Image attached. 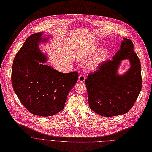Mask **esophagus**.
<instances>
[{"label": "esophagus", "mask_w": 152, "mask_h": 152, "mask_svg": "<svg viewBox=\"0 0 152 152\" xmlns=\"http://www.w3.org/2000/svg\"><path fill=\"white\" fill-rule=\"evenodd\" d=\"M85 80V77L84 75H79V82H81V83H83L84 82Z\"/></svg>", "instance_id": "obj_1"}]
</instances>
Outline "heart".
I'll return each instance as SVG.
<instances>
[{
  "label": "heart",
  "mask_w": 152,
  "mask_h": 152,
  "mask_svg": "<svg viewBox=\"0 0 152 152\" xmlns=\"http://www.w3.org/2000/svg\"><path fill=\"white\" fill-rule=\"evenodd\" d=\"M100 44L97 41L87 42L81 47L77 53V56L80 59H85L90 57L97 50ZM108 51L106 49L100 50L94 57V60L89 64V69H95L101 62L104 61L108 57Z\"/></svg>",
  "instance_id": "obj_1"
}]
</instances>
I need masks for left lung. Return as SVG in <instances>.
I'll return each instance as SVG.
<instances>
[{
    "instance_id": "left-lung-1",
    "label": "left lung",
    "mask_w": 152,
    "mask_h": 152,
    "mask_svg": "<svg viewBox=\"0 0 152 152\" xmlns=\"http://www.w3.org/2000/svg\"><path fill=\"white\" fill-rule=\"evenodd\" d=\"M129 59L131 68L117 73L121 61ZM91 110L106 117L126 113L134 106L142 88L140 62L131 40L124 38L112 61H106L85 80Z\"/></svg>"
}]
</instances>
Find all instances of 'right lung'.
<instances>
[{"instance_id": "1", "label": "right lung", "mask_w": 152, "mask_h": 152, "mask_svg": "<svg viewBox=\"0 0 152 152\" xmlns=\"http://www.w3.org/2000/svg\"><path fill=\"white\" fill-rule=\"evenodd\" d=\"M42 35L39 32L29 36L16 54L12 83L18 98L29 112L48 117L64 109L68 94L77 82L79 73H63L39 63L46 62V55L39 48V43L48 39H42Z\"/></svg>"}]
</instances>
